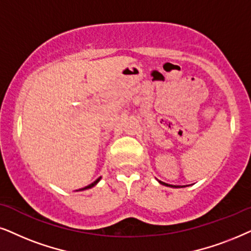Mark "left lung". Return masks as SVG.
Masks as SVG:
<instances>
[{
  "mask_svg": "<svg viewBox=\"0 0 251 251\" xmlns=\"http://www.w3.org/2000/svg\"><path fill=\"white\" fill-rule=\"evenodd\" d=\"M159 183H162V185H165V186H169V187H173V188H179V186H173V185H169V183H165L163 181H159Z\"/></svg>",
  "mask_w": 251,
  "mask_h": 251,
  "instance_id": "obj_1",
  "label": "left lung"
}]
</instances>
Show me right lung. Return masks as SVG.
<instances>
[{
    "label": "right lung",
    "mask_w": 251,
    "mask_h": 251,
    "mask_svg": "<svg viewBox=\"0 0 251 251\" xmlns=\"http://www.w3.org/2000/svg\"><path fill=\"white\" fill-rule=\"evenodd\" d=\"M100 180H101V176H100V178H99V179H96L94 182H92V183H91V185L86 186V187H85V188H81V189H79V190H85V189H89V188H92V187H94V186L96 185V183H98V182L100 181Z\"/></svg>",
    "instance_id": "1"
}]
</instances>
